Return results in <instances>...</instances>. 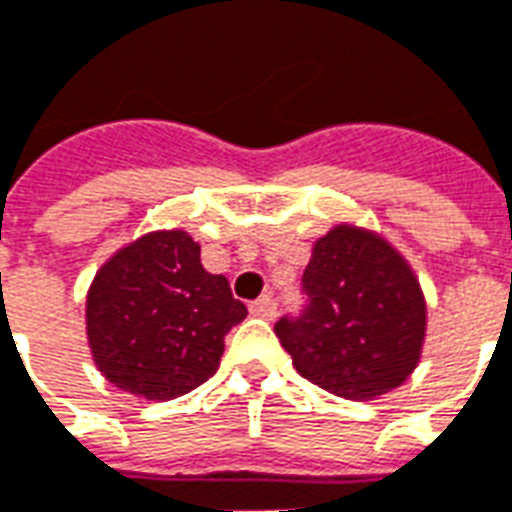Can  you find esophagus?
I'll use <instances>...</instances> for the list:
<instances>
[{
  "instance_id": "obj_1",
  "label": "esophagus",
  "mask_w": 512,
  "mask_h": 512,
  "mask_svg": "<svg viewBox=\"0 0 512 512\" xmlns=\"http://www.w3.org/2000/svg\"><path fill=\"white\" fill-rule=\"evenodd\" d=\"M251 312L253 315H259V318L272 320L277 315V301L272 296H261V299L251 301Z\"/></svg>"
}]
</instances>
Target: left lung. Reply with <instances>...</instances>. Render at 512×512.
<instances>
[{
	"label": "left lung",
	"mask_w": 512,
	"mask_h": 512,
	"mask_svg": "<svg viewBox=\"0 0 512 512\" xmlns=\"http://www.w3.org/2000/svg\"><path fill=\"white\" fill-rule=\"evenodd\" d=\"M310 307L275 334L304 379L347 400H374L414 374L427 301L406 256L379 232L336 224L304 269Z\"/></svg>",
	"instance_id": "obj_1"
}]
</instances>
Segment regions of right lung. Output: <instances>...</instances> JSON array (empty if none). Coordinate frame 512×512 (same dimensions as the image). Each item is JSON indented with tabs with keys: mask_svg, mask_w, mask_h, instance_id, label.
I'll use <instances>...</instances> for the list:
<instances>
[{
	"mask_svg": "<svg viewBox=\"0 0 512 512\" xmlns=\"http://www.w3.org/2000/svg\"><path fill=\"white\" fill-rule=\"evenodd\" d=\"M248 315L224 275L202 267L184 229L146 232L95 272L85 331L95 368L144 400L181 398L219 371L224 336Z\"/></svg>",
	"mask_w": 512,
	"mask_h": 512,
	"instance_id": "1",
	"label": "right lung"
}]
</instances>
